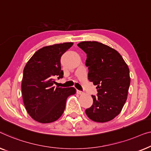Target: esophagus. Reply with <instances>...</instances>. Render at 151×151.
<instances>
[{
    "mask_svg": "<svg viewBox=\"0 0 151 151\" xmlns=\"http://www.w3.org/2000/svg\"><path fill=\"white\" fill-rule=\"evenodd\" d=\"M77 94H83V92H81V91H80V90H77Z\"/></svg>",
    "mask_w": 151,
    "mask_h": 151,
    "instance_id": "obj_1",
    "label": "esophagus"
}]
</instances>
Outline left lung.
<instances>
[{
    "label": "left lung",
    "mask_w": 151,
    "mask_h": 151,
    "mask_svg": "<svg viewBox=\"0 0 151 151\" xmlns=\"http://www.w3.org/2000/svg\"><path fill=\"white\" fill-rule=\"evenodd\" d=\"M78 46L87 54L88 79L96 86L97 96L86 110L88 117L106 122L116 117L127 101L131 78L128 65L114 48L98 42H81Z\"/></svg>",
    "instance_id": "left-lung-1"
}]
</instances>
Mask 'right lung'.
Wrapping results in <instances>:
<instances>
[{
	"instance_id": "obj_1",
	"label": "right lung",
	"mask_w": 151,
	"mask_h": 151,
	"mask_svg": "<svg viewBox=\"0 0 151 151\" xmlns=\"http://www.w3.org/2000/svg\"><path fill=\"white\" fill-rule=\"evenodd\" d=\"M65 42L44 46L36 51L23 70L22 99L29 116L38 122H52L61 117L67 98L76 93L71 88H55V78H63L61 57L72 46Z\"/></svg>"
}]
</instances>
